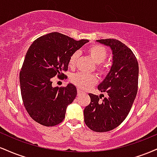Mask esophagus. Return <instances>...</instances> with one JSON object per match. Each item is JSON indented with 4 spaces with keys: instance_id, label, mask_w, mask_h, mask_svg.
<instances>
[{
    "instance_id": "esophagus-1",
    "label": "esophagus",
    "mask_w": 157,
    "mask_h": 157,
    "mask_svg": "<svg viewBox=\"0 0 157 157\" xmlns=\"http://www.w3.org/2000/svg\"><path fill=\"white\" fill-rule=\"evenodd\" d=\"M85 92L84 91H81L80 89H77V95H81V94H83Z\"/></svg>"
}]
</instances>
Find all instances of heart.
I'll return each mask as SVG.
<instances>
[{"label": "heart", "instance_id": "obj_1", "mask_svg": "<svg viewBox=\"0 0 157 157\" xmlns=\"http://www.w3.org/2000/svg\"><path fill=\"white\" fill-rule=\"evenodd\" d=\"M87 52L89 53L90 57L92 58L95 63L98 64L97 70L100 72L103 73L106 70L105 65L102 64L108 56L107 49L101 45H92L89 46L87 49ZM79 53L77 52H75L70 56L68 60V66L69 67L73 68L76 64L77 58H78ZM71 81L73 84L77 86L79 89H89L98 82V78L97 76L94 75H89V74H84L82 72H78L74 74L71 77Z\"/></svg>", "mask_w": 157, "mask_h": 157}]
</instances>
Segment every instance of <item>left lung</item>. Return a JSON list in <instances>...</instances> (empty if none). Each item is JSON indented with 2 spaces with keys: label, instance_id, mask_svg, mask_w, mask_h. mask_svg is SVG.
I'll list each match as a JSON object with an SVG mask.
<instances>
[{
  "label": "left lung",
  "instance_id": "8db88e82",
  "mask_svg": "<svg viewBox=\"0 0 157 157\" xmlns=\"http://www.w3.org/2000/svg\"><path fill=\"white\" fill-rule=\"evenodd\" d=\"M97 41L111 47L113 64L98 86V90L108 96L101 100V96L89 94L91 102L84 109V121L91 130L106 132L120 125L130 112L138 90L139 65L133 52L120 40Z\"/></svg>",
  "mask_w": 157,
  "mask_h": 157
}]
</instances>
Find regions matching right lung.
<instances>
[{
  "mask_svg": "<svg viewBox=\"0 0 157 157\" xmlns=\"http://www.w3.org/2000/svg\"><path fill=\"white\" fill-rule=\"evenodd\" d=\"M89 40H75L59 32L36 39L29 48L20 71V86L23 105L32 120L50 127L65 118L67 106L77 96L72 84L52 87V77L66 79L68 60Z\"/></svg>",
  "mask_w": 157,
  "mask_h": 157,
  "instance_id": "1",
  "label": "right lung"
}]
</instances>
